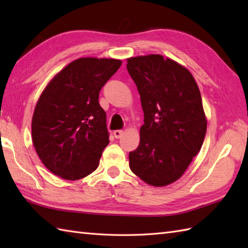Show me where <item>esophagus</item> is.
<instances>
[{"label":"esophagus","instance_id":"esophagus-1","mask_svg":"<svg viewBox=\"0 0 248 248\" xmlns=\"http://www.w3.org/2000/svg\"><path fill=\"white\" fill-rule=\"evenodd\" d=\"M113 134H114V136L116 139H120L121 136H123V134H124V131L123 130H115L114 132H113Z\"/></svg>","mask_w":248,"mask_h":248}]
</instances>
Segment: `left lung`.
<instances>
[{
    "instance_id": "8db88e82",
    "label": "left lung",
    "mask_w": 248,
    "mask_h": 248,
    "mask_svg": "<svg viewBox=\"0 0 248 248\" xmlns=\"http://www.w3.org/2000/svg\"><path fill=\"white\" fill-rule=\"evenodd\" d=\"M127 69L144 110L130 170L150 186H164L183 175L202 146L207 119L199 88L187 69L159 54L131 57Z\"/></svg>"
}]
</instances>
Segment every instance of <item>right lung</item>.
Listing matches in <instances>:
<instances>
[{
    "instance_id": "right-lung-1",
    "label": "right lung",
    "mask_w": 248,
    "mask_h": 248,
    "mask_svg": "<svg viewBox=\"0 0 248 248\" xmlns=\"http://www.w3.org/2000/svg\"><path fill=\"white\" fill-rule=\"evenodd\" d=\"M121 65L113 59L84 57L70 62L36 104L31 138L41 162L67 180L88 176L109 143L99 93Z\"/></svg>"
}]
</instances>
